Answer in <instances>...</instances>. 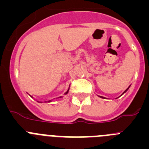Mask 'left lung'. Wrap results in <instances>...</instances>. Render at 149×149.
I'll return each mask as SVG.
<instances>
[{
  "mask_svg": "<svg viewBox=\"0 0 149 149\" xmlns=\"http://www.w3.org/2000/svg\"><path fill=\"white\" fill-rule=\"evenodd\" d=\"M128 88H129V87H128V88H127V89H126V90H125V92H124V93H123V94H124V93H125V92H126V91H128ZM100 97H101V98H104V97H103V96H100Z\"/></svg>",
  "mask_w": 149,
  "mask_h": 149,
  "instance_id": "obj_1",
  "label": "left lung"
}]
</instances>
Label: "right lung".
<instances>
[{
    "label": "right lung",
    "mask_w": 149,
    "mask_h": 149,
    "mask_svg": "<svg viewBox=\"0 0 149 149\" xmlns=\"http://www.w3.org/2000/svg\"><path fill=\"white\" fill-rule=\"evenodd\" d=\"M68 91H69V90H68V91H67V92H66V93H65V94H67V93H68ZM60 97H61V96H60ZM49 102H50V101H49Z\"/></svg>",
    "instance_id": "add662e5"
}]
</instances>
